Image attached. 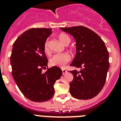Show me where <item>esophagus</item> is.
I'll list each match as a JSON object with an SVG mask.
<instances>
[{
    "instance_id": "34e87169",
    "label": "esophagus",
    "mask_w": 121,
    "mask_h": 121,
    "mask_svg": "<svg viewBox=\"0 0 121 121\" xmlns=\"http://www.w3.org/2000/svg\"><path fill=\"white\" fill-rule=\"evenodd\" d=\"M62 74H65L67 72V70H64V69H63V70H62Z\"/></svg>"
}]
</instances>
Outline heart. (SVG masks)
I'll use <instances>...</instances> for the list:
<instances>
[{"mask_svg":"<svg viewBox=\"0 0 121 121\" xmlns=\"http://www.w3.org/2000/svg\"><path fill=\"white\" fill-rule=\"evenodd\" d=\"M58 39L65 45H68L71 42L70 37L66 34L61 33L58 36ZM48 40L45 41L43 45V50L46 54H50V50L48 47ZM71 60V56L68 53H60L56 54L50 59V64L51 66L64 67Z\"/></svg>","mask_w":121,"mask_h":121,"instance_id":"1","label":"heart"}]
</instances>
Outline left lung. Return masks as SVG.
Returning <instances> with one entry per match:
<instances>
[{"mask_svg": "<svg viewBox=\"0 0 121 121\" xmlns=\"http://www.w3.org/2000/svg\"><path fill=\"white\" fill-rule=\"evenodd\" d=\"M72 35L76 42V53L70 66L81 70L70 72L73 80L70 92L78 99H91L99 94L106 81L109 54L104 42L90 29L83 26L60 28Z\"/></svg>", "mask_w": 121, "mask_h": 121, "instance_id": "obj_1", "label": "left lung"}]
</instances>
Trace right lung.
I'll list each match as a JSON object with an SVG mask.
<instances>
[{
	"label": "right lung",
	"mask_w": 121,
	"mask_h": 121,
	"mask_svg": "<svg viewBox=\"0 0 121 121\" xmlns=\"http://www.w3.org/2000/svg\"><path fill=\"white\" fill-rule=\"evenodd\" d=\"M51 33V28H31L19 36L13 46V78L22 93L34 102H45L53 98V85L62 74L61 69L55 66L42 73L48 62L43 45Z\"/></svg>",
	"instance_id": "right-lung-1"
}]
</instances>
